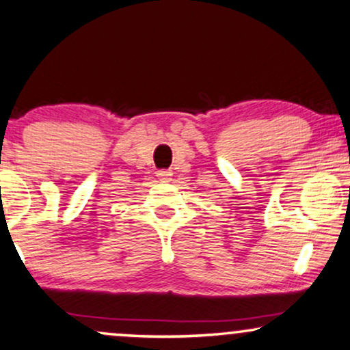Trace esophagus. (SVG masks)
Listing matches in <instances>:
<instances>
[{
    "label": "esophagus",
    "instance_id": "34e87169",
    "mask_svg": "<svg viewBox=\"0 0 350 350\" xmlns=\"http://www.w3.org/2000/svg\"><path fill=\"white\" fill-rule=\"evenodd\" d=\"M172 175H174V174H172L170 170H159V172H157L159 180H162V182H170Z\"/></svg>",
    "mask_w": 350,
    "mask_h": 350
}]
</instances>
